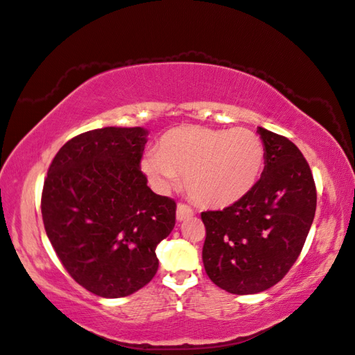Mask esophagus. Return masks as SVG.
Segmentation results:
<instances>
[{
    "instance_id": "34e87169",
    "label": "esophagus",
    "mask_w": 355,
    "mask_h": 355,
    "mask_svg": "<svg viewBox=\"0 0 355 355\" xmlns=\"http://www.w3.org/2000/svg\"><path fill=\"white\" fill-rule=\"evenodd\" d=\"M191 216H193L192 209L189 206L182 205V202H180V205L177 206V221H184Z\"/></svg>"
}]
</instances>
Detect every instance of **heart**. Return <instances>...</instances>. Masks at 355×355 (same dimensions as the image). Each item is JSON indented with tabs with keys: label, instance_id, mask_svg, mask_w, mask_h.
I'll return each mask as SVG.
<instances>
[{
	"label": "heart",
	"instance_id": "b5f03b06",
	"mask_svg": "<svg viewBox=\"0 0 355 355\" xmlns=\"http://www.w3.org/2000/svg\"><path fill=\"white\" fill-rule=\"evenodd\" d=\"M263 157L259 135L245 128L183 125L163 134L157 150H146L140 166L158 192L175 186L180 173L195 202L221 209L235 205L253 189Z\"/></svg>",
	"mask_w": 355,
	"mask_h": 355
}]
</instances>
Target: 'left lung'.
<instances>
[{
  "mask_svg": "<svg viewBox=\"0 0 355 355\" xmlns=\"http://www.w3.org/2000/svg\"><path fill=\"white\" fill-rule=\"evenodd\" d=\"M263 150L259 182L243 200L201 214L202 263L220 288L256 294L277 284L302 252L315 214V186L299 148L258 126Z\"/></svg>",
  "mask_w": 355,
  "mask_h": 355,
  "instance_id": "left-lung-1",
  "label": "left lung"
}]
</instances>
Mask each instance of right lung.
Here are the masks:
<instances>
[{"label":"right lung","mask_w":355,"mask_h":355,"mask_svg":"<svg viewBox=\"0 0 355 355\" xmlns=\"http://www.w3.org/2000/svg\"><path fill=\"white\" fill-rule=\"evenodd\" d=\"M145 128L87 131L59 149L44 182L45 232L70 276L101 297H125L157 273V245L175 225V201L140 171Z\"/></svg>","instance_id":"right-lung-1"}]
</instances>
